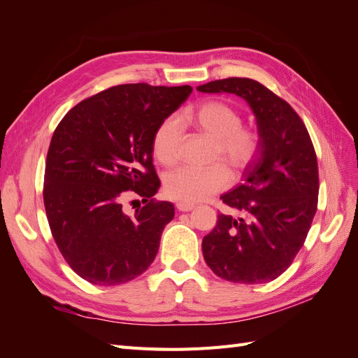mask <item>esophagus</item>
Masks as SVG:
<instances>
[{"instance_id": "obj_1", "label": "esophagus", "mask_w": 358, "mask_h": 358, "mask_svg": "<svg viewBox=\"0 0 358 358\" xmlns=\"http://www.w3.org/2000/svg\"><path fill=\"white\" fill-rule=\"evenodd\" d=\"M176 208H178V210H179V212H189V210H192V209H194V206H192V204H188V203H182V201H179V203L176 204Z\"/></svg>"}]
</instances>
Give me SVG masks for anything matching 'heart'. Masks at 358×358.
Returning a JSON list of instances; mask_svg holds the SVG:
<instances>
[{"instance_id": "heart-1", "label": "heart", "mask_w": 358, "mask_h": 358, "mask_svg": "<svg viewBox=\"0 0 358 358\" xmlns=\"http://www.w3.org/2000/svg\"><path fill=\"white\" fill-rule=\"evenodd\" d=\"M200 131L215 138L213 159H224L234 175L252 164L262 149V134L257 128L242 125V115L224 101L212 100L191 107L182 115ZM182 122L176 115L162 119L152 136V149L157 159L173 166L179 159ZM230 185V173L221 162L209 167L183 166L170 171L164 189L167 197L182 203H199Z\"/></svg>"}]
</instances>
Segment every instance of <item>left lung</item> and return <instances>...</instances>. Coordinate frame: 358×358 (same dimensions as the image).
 <instances>
[{
    "mask_svg": "<svg viewBox=\"0 0 358 358\" xmlns=\"http://www.w3.org/2000/svg\"><path fill=\"white\" fill-rule=\"evenodd\" d=\"M197 91L242 96L262 134L245 183L221 196L239 215H218L215 229L203 237V257L216 276L230 282H270L291 266L317 213L320 179L310 136L296 110L257 80L229 78Z\"/></svg>",
    "mask_w": 358,
    "mask_h": 358,
    "instance_id": "left-lung-1",
    "label": "left lung"
}]
</instances>
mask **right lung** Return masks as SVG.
<instances>
[{
    "mask_svg": "<svg viewBox=\"0 0 358 358\" xmlns=\"http://www.w3.org/2000/svg\"><path fill=\"white\" fill-rule=\"evenodd\" d=\"M191 92L189 85H117L76 104L58 124L43 200L59 252L88 282L125 284L152 264L175 216V206L154 199L152 136ZM128 196H142L145 206L129 215Z\"/></svg>",
    "mask_w": 358,
    "mask_h": 358,
    "instance_id": "add662e5",
    "label": "right lung"
}]
</instances>
